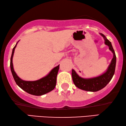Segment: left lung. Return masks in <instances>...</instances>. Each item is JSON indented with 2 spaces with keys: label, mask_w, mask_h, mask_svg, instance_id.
I'll return each instance as SVG.
<instances>
[{
  "label": "left lung",
  "mask_w": 126,
  "mask_h": 126,
  "mask_svg": "<svg viewBox=\"0 0 126 126\" xmlns=\"http://www.w3.org/2000/svg\"><path fill=\"white\" fill-rule=\"evenodd\" d=\"M99 34L105 40V44L109 47V50L112 52L113 56L105 72L97 77L88 79L82 78L80 77L74 69H72L71 75L75 85L77 88L86 91L96 92L102 90L110 81L115 71L116 56L112 44L103 34L99 33Z\"/></svg>",
  "instance_id": "left-lung-1"
}]
</instances>
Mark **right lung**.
I'll return each instance as SVG.
<instances>
[{
	"instance_id": "obj_1",
	"label": "right lung",
	"mask_w": 126,
	"mask_h": 126,
	"mask_svg": "<svg viewBox=\"0 0 126 126\" xmlns=\"http://www.w3.org/2000/svg\"><path fill=\"white\" fill-rule=\"evenodd\" d=\"M18 42L19 41L13 49L12 56L10 59L11 71L17 85L24 91L30 94L35 95V96H41L50 92L56 87V77L59 69V65L54 67L47 76L38 80L25 81L21 79L17 76L16 73L14 71L13 64V58L14 50Z\"/></svg>"
}]
</instances>
